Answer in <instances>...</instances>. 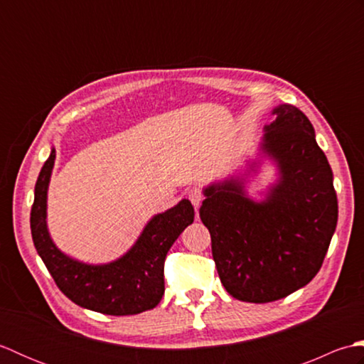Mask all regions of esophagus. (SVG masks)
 <instances>
[{
  "mask_svg": "<svg viewBox=\"0 0 364 364\" xmlns=\"http://www.w3.org/2000/svg\"><path fill=\"white\" fill-rule=\"evenodd\" d=\"M188 197L191 200V203L194 205L196 208H198L200 203H202V200H203V192H202V189H200V188H192L188 192Z\"/></svg>",
  "mask_w": 364,
  "mask_h": 364,
  "instance_id": "obj_1",
  "label": "esophagus"
}]
</instances>
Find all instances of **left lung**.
Wrapping results in <instances>:
<instances>
[{
	"label": "left lung",
	"instance_id": "left-lung-1",
	"mask_svg": "<svg viewBox=\"0 0 364 364\" xmlns=\"http://www.w3.org/2000/svg\"><path fill=\"white\" fill-rule=\"evenodd\" d=\"M261 150L280 180L262 202L241 180L205 189L200 219L210 230L215 269L230 296L267 304L310 283L326 258L338 222V198L326 154L306 115L292 105L272 111Z\"/></svg>",
	"mask_w": 364,
	"mask_h": 364
}]
</instances>
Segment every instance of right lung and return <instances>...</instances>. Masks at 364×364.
<instances>
[{
  "instance_id": "1",
  "label": "right lung",
  "mask_w": 364,
  "mask_h": 364,
  "mask_svg": "<svg viewBox=\"0 0 364 364\" xmlns=\"http://www.w3.org/2000/svg\"><path fill=\"white\" fill-rule=\"evenodd\" d=\"M56 151L38 173L31 208V235L54 283L76 305L87 310L128 316L156 306L164 296V261L184 228L194 222V208L181 200L146 223L131 250L109 264L92 266L72 259L53 244L46 228V191Z\"/></svg>"
}]
</instances>
